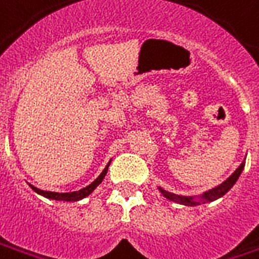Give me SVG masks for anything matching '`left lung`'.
Here are the masks:
<instances>
[{"label":"left lung","mask_w":259,"mask_h":259,"mask_svg":"<svg viewBox=\"0 0 259 259\" xmlns=\"http://www.w3.org/2000/svg\"><path fill=\"white\" fill-rule=\"evenodd\" d=\"M244 164L246 163L243 162V163L240 164L236 170H235V173L232 174L231 177L228 178V180H225L224 183L220 184L218 187L210 189V191H207V192H204L203 195H200V196H199V200H196L195 196H180V195L167 192V191H164V189L162 188H159V191L162 192V195H163L166 199L180 203V204H184V206H198V204H200V203L212 202V200H215V199L224 196V195H225V193H227L228 191L233 187V185H235V183L237 181L239 176L242 174L243 168H244Z\"/></svg>","instance_id":"8db88e82"}]
</instances>
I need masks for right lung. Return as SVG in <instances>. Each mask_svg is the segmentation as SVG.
Masks as SVG:
<instances>
[{
    "instance_id": "obj_1",
    "label": "right lung",
    "mask_w": 259,
    "mask_h": 259,
    "mask_svg": "<svg viewBox=\"0 0 259 259\" xmlns=\"http://www.w3.org/2000/svg\"><path fill=\"white\" fill-rule=\"evenodd\" d=\"M110 163L105 166V168L103 170V173H101L99 177L96 178L95 181H93L91 185H88L86 188L79 189V191H76V192L57 193V192H49V191H42V189L35 188V187H34V185H31V184H30V187H31L32 191H35V192L39 193V195H42V196H45V198H48V199H53V200H63V202H76V200H81V199L86 198L88 195H91V193L93 192V191H95V189L97 188L99 185H100L101 181L104 180L105 174H107V171H108V166H110Z\"/></svg>"
}]
</instances>
